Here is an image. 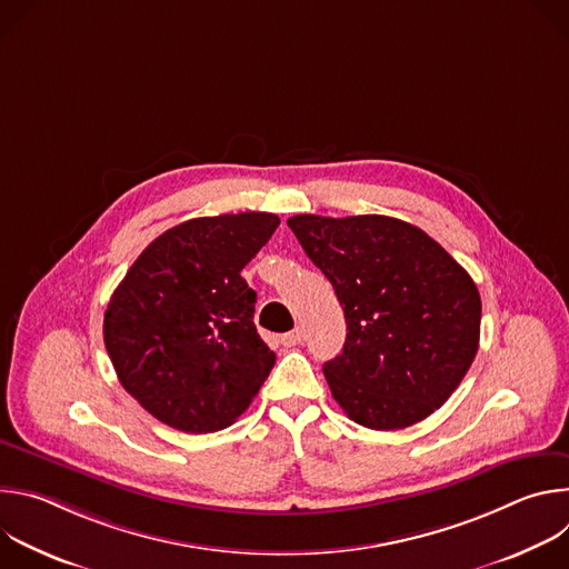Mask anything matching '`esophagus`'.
Wrapping results in <instances>:
<instances>
[{"instance_id":"obj_1","label":"esophagus","mask_w":569,"mask_h":569,"mask_svg":"<svg viewBox=\"0 0 569 569\" xmlns=\"http://www.w3.org/2000/svg\"><path fill=\"white\" fill-rule=\"evenodd\" d=\"M281 342H283L286 347H295V345H301V342H303V329H301V327L292 329L290 333H286V336L281 338Z\"/></svg>"}]
</instances>
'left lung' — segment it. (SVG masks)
I'll return each mask as SVG.
<instances>
[{
	"label": "left lung",
	"mask_w": 569,
	"mask_h": 569,
	"mask_svg": "<svg viewBox=\"0 0 569 569\" xmlns=\"http://www.w3.org/2000/svg\"><path fill=\"white\" fill-rule=\"evenodd\" d=\"M345 308L347 342L323 376L351 421L400 430L459 387L479 347L470 274L423 229L389 216L288 218Z\"/></svg>",
	"instance_id": "8db88e82"
}]
</instances>
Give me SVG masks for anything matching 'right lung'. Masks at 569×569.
<instances>
[{"instance_id": "obj_1", "label": "right lung", "mask_w": 569, "mask_h": 569, "mask_svg": "<svg viewBox=\"0 0 569 569\" xmlns=\"http://www.w3.org/2000/svg\"><path fill=\"white\" fill-rule=\"evenodd\" d=\"M266 211L187 220L139 254L110 297L103 340L123 389L157 421L204 435L250 408L274 367L240 277L272 238Z\"/></svg>"}]
</instances>
